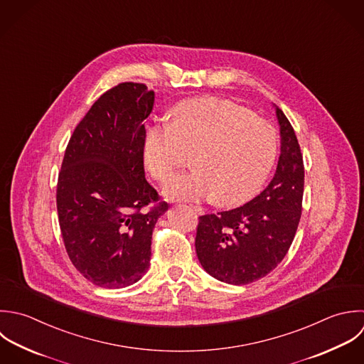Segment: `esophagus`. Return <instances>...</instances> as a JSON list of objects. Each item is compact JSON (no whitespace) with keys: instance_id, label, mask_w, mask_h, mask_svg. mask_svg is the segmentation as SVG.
I'll return each mask as SVG.
<instances>
[{"instance_id":"esophagus-1","label":"esophagus","mask_w":364,"mask_h":364,"mask_svg":"<svg viewBox=\"0 0 364 364\" xmlns=\"http://www.w3.org/2000/svg\"><path fill=\"white\" fill-rule=\"evenodd\" d=\"M193 210H194L197 214H203V213H204V210H203L201 207H197V205H196V207H193Z\"/></svg>"}]
</instances>
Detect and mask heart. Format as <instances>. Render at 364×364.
Returning a JSON list of instances; mask_svg holds the SVG:
<instances>
[{
  "mask_svg": "<svg viewBox=\"0 0 364 364\" xmlns=\"http://www.w3.org/2000/svg\"><path fill=\"white\" fill-rule=\"evenodd\" d=\"M275 127L231 100L198 97L177 103L171 120L149 124L144 166L166 181L194 153V170L173 177L164 187L171 200L213 198L237 205L254 197L268 178L278 154Z\"/></svg>",
  "mask_w": 364,
  "mask_h": 364,
  "instance_id": "obj_1",
  "label": "heart"
}]
</instances>
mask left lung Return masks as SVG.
Instances as JSON below:
<instances>
[{
	"mask_svg": "<svg viewBox=\"0 0 364 364\" xmlns=\"http://www.w3.org/2000/svg\"><path fill=\"white\" fill-rule=\"evenodd\" d=\"M281 156L267 188L247 204L201 215L196 251L215 279L247 285L267 277L285 258L299 225L305 184L301 147L292 124L277 107Z\"/></svg>",
	"mask_w": 364,
	"mask_h": 364,
	"instance_id": "obj_1",
	"label": "left lung"
}]
</instances>
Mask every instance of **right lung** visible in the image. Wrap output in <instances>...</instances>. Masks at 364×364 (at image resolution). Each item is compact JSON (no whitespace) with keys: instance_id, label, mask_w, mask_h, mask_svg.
<instances>
[{"instance_id":"right-lung-1","label":"right lung","mask_w":364,"mask_h":364,"mask_svg":"<svg viewBox=\"0 0 364 364\" xmlns=\"http://www.w3.org/2000/svg\"><path fill=\"white\" fill-rule=\"evenodd\" d=\"M153 103L146 85L119 83L92 105L65 150L56 186L63 244L73 267L102 288L133 285L147 272L153 230L168 208L144 177Z\"/></svg>"}]
</instances>
